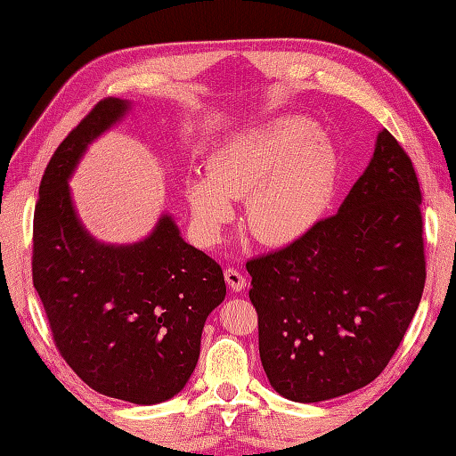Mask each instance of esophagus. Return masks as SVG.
<instances>
[{"label": "esophagus", "mask_w": 456, "mask_h": 456, "mask_svg": "<svg viewBox=\"0 0 456 456\" xmlns=\"http://www.w3.org/2000/svg\"><path fill=\"white\" fill-rule=\"evenodd\" d=\"M225 280L229 288L233 289V292H240V289L247 288V276L243 273H239L237 268H227L225 270Z\"/></svg>", "instance_id": "34e87169"}]
</instances>
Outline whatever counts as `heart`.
Listing matches in <instances>:
<instances>
[{
  "instance_id": "obj_1",
  "label": "heart",
  "mask_w": 456,
  "mask_h": 456,
  "mask_svg": "<svg viewBox=\"0 0 456 456\" xmlns=\"http://www.w3.org/2000/svg\"><path fill=\"white\" fill-rule=\"evenodd\" d=\"M335 183L333 152L302 118H278L235 134L209 159V178L188 182L200 231L216 239L247 200V231L268 247L304 237L322 216Z\"/></svg>"
}]
</instances>
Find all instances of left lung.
I'll return each instance as SVG.
<instances>
[{
  "mask_svg": "<svg viewBox=\"0 0 456 456\" xmlns=\"http://www.w3.org/2000/svg\"><path fill=\"white\" fill-rule=\"evenodd\" d=\"M421 190L390 131L335 216L247 263L270 386L314 403L370 384L390 362L425 286Z\"/></svg>",
  "mask_w": 456,
  "mask_h": 456,
  "instance_id": "obj_1",
  "label": "left lung"
}]
</instances>
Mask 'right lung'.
Listing matches in <instances>:
<instances>
[{
    "mask_svg": "<svg viewBox=\"0 0 456 456\" xmlns=\"http://www.w3.org/2000/svg\"><path fill=\"white\" fill-rule=\"evenodd\" d=\"M127 108L119 98L98 102L48 160L33 219V286L68 366L95 392L151 405L186 386L203 323L227 288L221 266L168 216L127 247L98 243L76 217L68 178Z\"/></svg>",
    "mask_w": 456,
    "mask_h": 456,
    "instance_id": "right-lung-1",
    "label": "right lung"
}]
</instances>
